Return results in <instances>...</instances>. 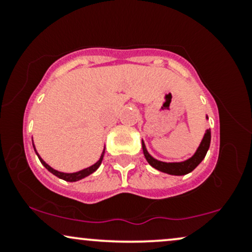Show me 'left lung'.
Segmentation results:
<instances>
[{
  "label": "left lung",
  "instance_id": "1",
  "mask_svg": "<svg viewBox=\"0 0 252 252\" xmlns=\"http://www.w3.org/2000/svg\"><path fill=\"white\" fill-rule=\"evenodd\" d=\"M206 118L209 120V117L207 116ZM210 143H211V130L207 129L206 131H205L204 137H202L200 146L198 147V149H196L194 155H193L192 158H187V160L181 161V162H163V161L156 160V158H153V156L148 153L143 140H142V149H143V154H144V158H146V160L148 161L150 166L154 167L155 169L160 170V172L167 173V174H170V175H185L192 172V170L194 169L202 160H204L205 156H206L207 150L210 148Z\"/></svg>",
  "mask_w": 252,
  "mask_h": 252
}]
</instances>
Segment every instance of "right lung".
<instances>
[{"instance_id": "add662e5", "label": "right lung", "mask_w": 252, "mask_h": 252, "mask_svg": "<svg viewBox=\"0 0 252 252\" xmlns=\"http://www.w3.org/2000/svg\"><path fill=\"white\" fill-rule=\"evenodd\" d=\"M33 147H34V143H33ZM34 150H35V153H36L37 158H39L40 162H41V163L43 164V166H45L46 169L50 170L52 174H54L56 176H58V178H59V179H63V180L70 181V182H74V181H78V180H82V179L86 178V176H89L90 174H92V173H94V172H96V170L98 169V167H99L100 163H102L103 156H104V152H105V149H104L103 153H102V155H100L99 160H98L97 162L94 163V164H92V166L88 167V168L82 169V170H79V172H76V173H63V172H58V170L52 168L51 166H48V164L46 163L45 161H43L41 158H40V155L37 154L35 147H34Z\"/></svg>"}]
</instances>
